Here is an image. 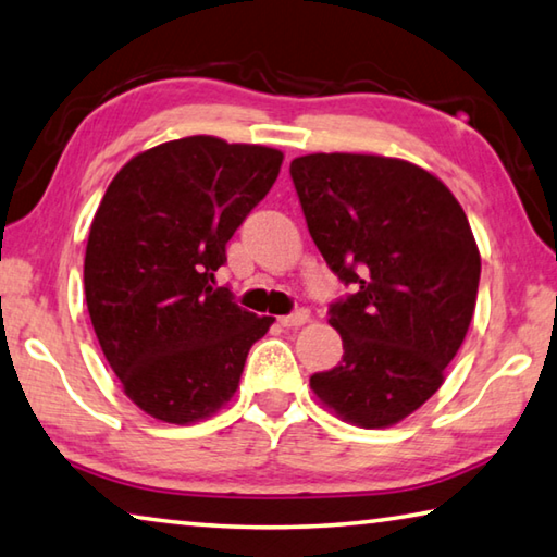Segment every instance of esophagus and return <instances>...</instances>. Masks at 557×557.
<instances>
[{
  "label": "esophagus",
  "mask_w": 557,
  "mask_h": 557,
  "mask_svg": "<svg viewBox=\"0 0 557 557\" xmlns=\"http://www.w3.org/2000/svg\"><path fill=\"white\" fill-rule=\"evenodd\" d=\"M308 321V313L306 311H296V313H290V315H281L278 318V323L284 325V327H298V325H304Z\"/></svg>",
  "instance_id": "34e87169"
}]
</instances>
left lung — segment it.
Wrapping results in <instances>:
<instances>
[{
  "label": "left lung",
  "instance_id": "obj_1",
  "mask_svg": "<svg viewBox=\"0 0 557 557\" xmlns=\"http://www.w3.org/2000/svg\"><path fill=\"white\" fill-rule=\"evenodd\" d=\"M308 232L355 294L331 304L343 362L311 389L345 422L397 424L444 382L476 308L481 257L440 177L382 154L315 152L290 162Z\"/></svg>",
  "mask_w": 557,
  "mask_h": 557
}]
</instances>
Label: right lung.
Returning a JSON list of instances; mask_svg holds the SVG:
<instances>
[{
	"mask_svg": "<svg viewBox=\"0 0 557 557\" xmlns=\"http://www.w3.org/2000/svg\"><path fill=\"white\" fill-rule=\"evenodd\" d=\"M281 162L263 145L193 135L135 154L108 185L88 234L86 304L100 350L145 414L193 424L239 387L273 318L236 306L214 271Z\"/></svg>",
	"mask_w": 557,
	"mask_h": 557,
	"instance_id": "right-lung-1",
	"label": "right lung"
}]
</instances>
